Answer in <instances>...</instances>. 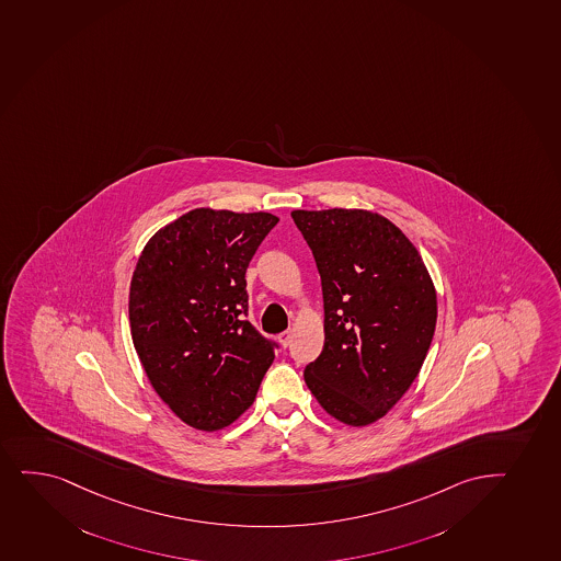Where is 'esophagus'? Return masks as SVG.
I'll list each match as a JSON object with an SVG mask.
<instances>
[{
    "instance_id": "esophagus-1",
    "label": "esophagus",
    "mask_w": 561,
    "mask_h": 561,
    "mask_svg": "<svg viewBox=\"0 0 561 561\" xmlns=\"http://www.w3.org/2000/svg\"><path fill=\"white\" fill-rule=\"evenodd\" d=\"M277 340H279L282 345L289 346L290 340H293V332H290V330H287V332H282V334L277 335Z\"/></svg>"
}]
</instances>
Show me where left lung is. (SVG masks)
I'll return each instance as SVG.
<instances>
[{
	"label": "left lung",
	"instance_id": "obj_1",
	"mask_svg": "<svg viewBox=\"0 0 561 561\" xmlns=\"http://www.w3.org/2000/svg\"><path fill=\"white\" fill-rule=\"evenodd\" d=\"M321 274L324 346L304 378L335 420L364 427L404 396L435 335L436 293L414 244L358 208L293 210Z\"/></svg>",
	"mask_w": 561,
	"mask_h": 561
}]
</instances>
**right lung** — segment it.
<instances>
[{
    "label": "right lung",
    "instance_id": "1",
    "mask_svg": "<svg viewBox=\"0 0 561 561\" xmlns=\"http://www.w3.org/2000/svg\"><path fill=\"white\" fill-rule=\"evenodd\" d=\"M277 221L195 208L139 255L128 300L134 346L158 396L192 427L231 425L274 362L279 345L245 321V268Z\"/></svg>",
    "mask_w": 561,
    "mask_h": 561
}]
</instances>
